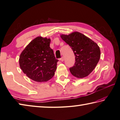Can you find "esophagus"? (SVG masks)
Here are the masks:
<instances>
[{"mask_svg":"<svg viewBox=\"0 0 120 120\" xmlns=\"http://www.w3.org/2000/svg\"><path fill=\"white\" fill-rule=\"evenodd\" d=\"M60 60L61 61H64V58H63V57H62L60 59Z\"/></svg>","mask_w":120,"mask_h":120,"instance_id":"esophagus-1","label":"esophagus"}]
</instances>
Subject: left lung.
<instances>
[{
	"mask_svg": "<svg viewBox=\"0 0 120 120\" xmlns=\"http://www.w3.org/2000/svg\"><path fill=\"white\" fill-rule=\"evenodd\" d=\"M61 37L70 46L75 56V62L70 68V72L77 78L88 76L99 61V47L90 38L77 32L68 35L62 34Z\"/></svg>",
	"mask_w": 120,
	"mask_h": 120,
	"instance_id": "1",
	"label": "left lung"
}]
</instances>
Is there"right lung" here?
Wrapping results in <instances>:
<instances>
[{"label":"right lung","mask_w":120,"mask_h":120,"mask_svg":"<svg viewBox=\"0 0 120 120\" xmlns=\"http://www.w3.org/2000/svg\"><path fill=\"white\" fill-rule=\"evenodd\" d=\"M50 39L37 37L30 42L21 53V70L32 80L47 82L55 75L58 60L50 47Z\"/></svg>","instance_id":"right-lung-1"}]
</instances>
